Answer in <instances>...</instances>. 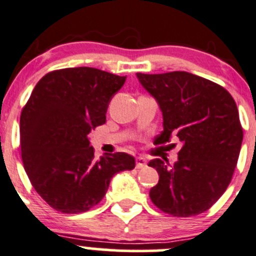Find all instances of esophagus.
<instances>
[{"instance_id": "1", "label": "esophagus", "mask_w": 256, "mask_h": 256, "mask_svg": "<svg viewBox=\"0 0 256 256\" xmlns=\"http://www.w3.org/2000/svg\"><path fill=\"white\" fill-rule=\"evenodd\" d=\"M144 166H146V160L144 157H138L136 158V168H144Z\"/></svg>"}]
</instances>
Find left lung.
<instances>
[{"label":"left lung","instance_id":"obj_1","mask_svg":"<svg viewBox=\"0 0 256 256\" xmlns=\"http://www.w3.org/2000/svg\"><path fill=\"white\" fill-rule=\"evenodd\" d=\"M164 116L160 142L176 135L183 146L174 166L148 162L160 180L150 190L157 208L174 216L208 210L226 192L242 142L238 108L232 95L210 80L187 73L136 74Z\"/></svg>","mask_w":256,"mask_h":256}]
</instances>
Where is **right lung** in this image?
Returning a JSON list of instances; mask_svg holds the SVG:
<instances>
[{
  "instance_id": "1",
  "label": "right lung",
  "mask_w": 256,
  "mask_h": 256,
  "mask_svg": "<svg viewBox=\"0 0 256 256\" xmlns=\"http://www.w3.org/2000/svg\"><path fill=\"white\" fill-rule=\"evenodd\" d=\"M126 76L79 66L46 74L20 121L23 167L36 192L56 210L76 214L104 198L110 180L135 168L125 152L94 158L89 134L106 121L110 100Z\"/></svg>"
}]
</instances>
